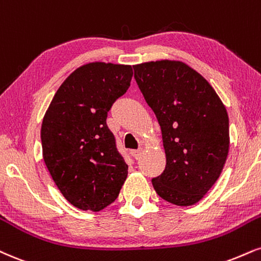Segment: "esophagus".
<instances>
[{"label":"esophagus","mask_w":261,"mask_h":261,"mask_svg":"<svg viewBox=\"0 0 261 261\" xmlns=\"http://www.w3.org/2000/svg\"><path fill=\"white\" fill-rule=\"evenodd\" d=\"M130 153L135 159H139L141 156V153H142V149H133V150H130Z\"/></svg>","instance_id":"esophagus-1"}]
</instances>
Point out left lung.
I'll use <instances>...</instances> for the list:
<instances>
[{"label": "left lung", "mask_w": 261, "mask_h": 261, "mask_svg": "<svg viewBox=\"0 0 261 261\" xmlns=\"http://www.w3.org/2000/svg\"><path fill=\"white\" fill-rule=\"evenodd\" d=\"M135 79L162 128L166 165L152 180L159 197L193 205L213 187L230 147L228 115L220 97L194 69L180 61L134 65Z\"/></svg>", "instance_id": "1"}]
</instances>
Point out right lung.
<instances>
[{
  "mask_svg": "<svg viewBox=\"0 0 261 261\" xmlns=\"http://www.w3.org/2000/svg\"><path fill=\"white\" fill-rule=\"evenodd\" d=\"M133 67L87 63L57 90L41 126L42 156L58 190L81 210L99 212L118 198L127 164L107 126L113 103L126 92Z\"/></svg>",
  "mask_w": 261,
  "mask_h": 261,
  "instance_id": "right-lung-1",
  "label": "right lung"
}]
</instances>
